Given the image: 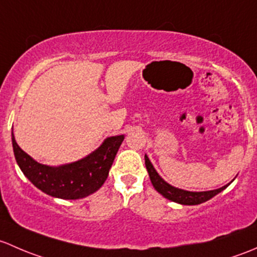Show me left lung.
<instances>
[{
    "instance_id": "left-lung-1",
    "label": "left lung",
    "mask_w": 257,
    "mask_h": 257,
    "mask_svg": "<svg viewBox=\"0 0 257 257\" xmlns=\"http://www.w3.org/2000/svg\"><path fill=\"white\" fill-rule=\"evenodd\" d=\"M145 163H146V168L148 174H150V179L152 182L153 187L157 190L160 194H162L163 197L167 198V199L172 200V202L179 203V204L183 205H197L200 204V203H204L207 200L211 199L213 197H215L218 193H220L221 190H224L225 188L229 186H224L219 189L214 190H208V192H188V190L179 189V188L172 187L171 184H168L167 182L163 181L161 178L160 174L157 173L155 167L152 166V163L150 162L148 157L145 155Z\"/></svg>"
}]
</instances>
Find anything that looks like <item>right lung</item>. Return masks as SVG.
Segmentation results:
<instances>
[{
    "label": "right lung",
    "mask_w": 257,
    "mask_h": 257,
    "mask_svg": "<svg viewBox=\"0 0 257 257\" xmlns=\"http://www.w3.org/2000/svg\"><path fill=\"white\" fill-rule=\"evenodd\" d=\"M123 135L107 137L89 156L76 162L50 167L28 156L16 142L12 132V146L21 171L38 189L60 199H80L96 192L109 176Z\"/></svg>",
    "instance_id": "add662e5"
}]
</instances>
